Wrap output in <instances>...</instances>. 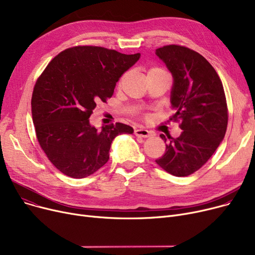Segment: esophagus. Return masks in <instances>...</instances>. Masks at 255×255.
I'll return each mask as SVG.
<instances>
[{
  "mask_svg": "<svg viewBox=\"0 0 255 255\" xmlns=\"http://www.w3.org/2000/svg\"><path fill=\"white\" fill-rule=\"evenodd\" d=\"M134 134L136 136H140V137H149L151 135V133L148 129H144V128H137L134 130Z\"/></svg>",
  "mask_w": 255,
  "mask_h": 255,
  "instance_id": "34e87169",
  "label": "esophagus"
}]
</instances>
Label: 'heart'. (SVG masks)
<instances>
[{
    "label": "heart",
    "instance_id": "heart-1",
    "mask_svg": "<svg viewBox=\"0 0 255 255\" xmlns=\"http://www.w3.org/2000/svg\"><path fill=\"white\" fill-rule=\"evenodd\" d=\"M152 71H164L163 69H161V68H158V67H156V68H152L149 72H152ZM126 76V74L125 75H123V77L121 78V80H120V83H122L123 82V79H124V77Z\"/></svg>",
    "mask_w": 255,
    "mask_h": 255
}]
</instances>
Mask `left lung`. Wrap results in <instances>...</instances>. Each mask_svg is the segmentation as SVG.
<instances>
[{
	"mask_svg": "<svg viewBox=\"0 0 255 255\" xmlns=\"http://www.w3.org/2000/svg\"><path fill=\"white\" fill-rule=\"evenodd\" d=\"M173 76L171 104L181 135L160 134L166 149L156 163L176 177H187L202 167L224 138L229 109L221 79L200 53L182 45L156 49Z\"/></svg>",
	"mask_w": 255,
	"mask_h": 255,
	"instance_id": "1",
	"label": "left lung"
}]
</instances>
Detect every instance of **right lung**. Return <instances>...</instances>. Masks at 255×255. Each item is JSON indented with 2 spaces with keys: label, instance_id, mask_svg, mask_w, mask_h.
Segmentation results:
<instances>
[{
  "label": "right lung",
  "instance_id": "obj_1",
  "mask_svg": "<svg viewBox=\"0 0 255 255\" xmlns=\"http://www.w3.org/2000/svg\"><path fill=\"white\" fill-rule=\"evenodd\" d=\"M139 57L101 46H73L53 58L38 77L31 101L36 137L64 175L89 177L109 161L117 135L133 133L123 123L97 130L89 118L96 103L113 96L120 77Z\"/></svg>",
  "mask_w": 255,
  "mask_h": 255
}]
</instances>
